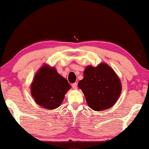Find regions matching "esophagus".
Masks as SVG:
<instances>
[{"label": "esophagus", "mask_w": 149, "mask_h": 149, "mask_svg": "<svg viewBox=\"0 0 149 149\" xmlns=\"http://www.w3.org/2000/svg\"><path fill=\"white\" fill-rule=\"evenodd\" d=\"M72 87L73 89H77V83H74L72 85Z\"/></svg>", "instance_id": "1"}]
</instances>
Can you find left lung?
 I'll use <instances>...</instances> for the list:
<instances>
[{"label":"left lung","mask_w":149,"mask_h":149,"mask_svg":"<svg viewBox=\"0 0 149 149\" xmlns=\"http://www.w3.org/2000/svg\"><path fill=\"white\" fill-rule=\"evenodd\" d=\"M83 79L78 83L89 107L96 111L107 110L115 104L121 92L119 77L109 65L101 63L88 66Z\"/></svg>","instance_id":"8db88e82"}]
</instances>
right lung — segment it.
Here are the masks:
<instances>
[{
	"instance_id": "1",
	"label": "right lung",
	"mask_w": 149,
	"mask_h": 149,
	"mask_svg": "<svg viewBox=\"0 0 149 149\" xmlns=\"http://www.w3.org/2000/svg\"><path fill=\"white\" fill-rule=\"evenodd\" d=\"M70 88L67 80L61 76L54 67L45 64L35 74L31 92L39 105L53 110L61 105Z\"/></svg>"
}]
</instances>
